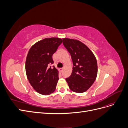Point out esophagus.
Returning <instances> with one entry per match:
<instances>
[{
	"mask_svg": "<svg viewBox=\"0 0 128 128\" xmlns=\"http://www.w3.org/2000/svg\"><path fill=\"white\" fill-rule=\"evenodd\" d=\"M63 69H64L63 68H59V70L60 72H62L63 71Z\"/></svg>",
	"mask_w": 128,
	"mask_h": 128,
	"instance_id": "esophagus-1",
	"label": "esophagus"
}]
</instances>
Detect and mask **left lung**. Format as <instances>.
<instances>
[{"label":"left lung","instance_id":"1","mask_svg":"<svg viewBox=\"0 0 128 128\" xmlns=\"http://www.w3.org/2000/svg\"><path fill=\"white\" fill-rule=\"evenodd\" d=\"M63 44L70 54L73 63L71 75L66 79L69 88L76 93L87 91L94 84L98 66L94 53L80 40L63 38Z\"/></svg>","mask_w":128,"mask_h":128}]
</instances>
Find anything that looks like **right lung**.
I'll list each match as a JSON object with an SVG mask.
<instances>
[{"mask_svg": "<svg viewBox=\"0 0 128 128\" xmlns=\"http://www.w3.org/2000/svg\"><path fill=\"white\" fill-rule=\"evenodd\" d=\"M60 38H45L34 44L27 54L26 72L30 84L34 90L42 95L55 91L59 80V72L53 66L52 56L62 42Z\"/></svg>", "mask_w": 128, "mask_h": 128, "instance_id": "right-lung-1", "label": "right lung"}]
</instances>
